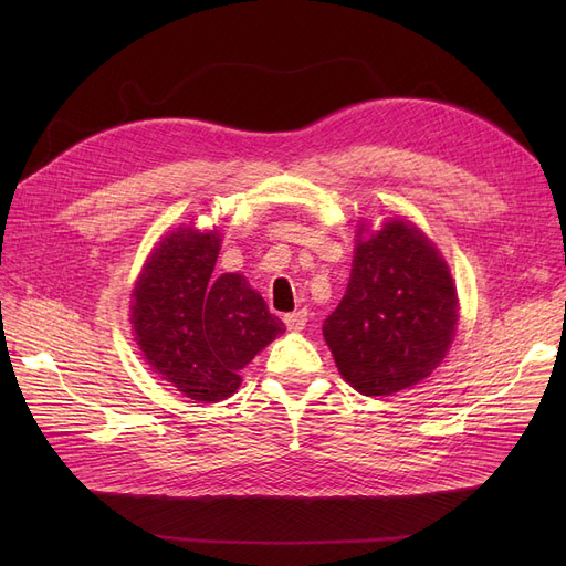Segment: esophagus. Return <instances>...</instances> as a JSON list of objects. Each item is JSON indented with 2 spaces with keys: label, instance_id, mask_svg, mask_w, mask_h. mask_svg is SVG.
Wrapping results in <instances>:
<instances>
[{
  "label": "esophagus",
  "instance_id": "obj_1",
  "mask_svg": "<svg viewBox=\"0 0 566 566\" xmlns=\"http://www.w3.org/2000/svg\"><path fill=\"white\" fill-rule=\"evenodd\" d=\"M283 321H285V325H287V331L300 333V331H304V325H306V312H293V314H285V316H283Z\"/></svg>",
  "mask_w": 566,
  "mask_h": 566
}]
</instances>
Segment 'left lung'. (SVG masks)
<instances>
[{
    "label": "left lung",
    "instance_id": "8db88e82",
    "mask_svg": "<svg viewBox=\"0 0 566 566\" xmlns=\"http://www.w3.org/2000/svg\"><path fill=\"white\" fill-rule=\"evenodd\" d=\"M358 227L347 293L323 337L342 378L366 397H389L424 380L447 356L458 325L449 264L418 227L389 219Z\"/></svg>",
    "mask_w": 566,
    "mask_h": 566
}]
</instances>
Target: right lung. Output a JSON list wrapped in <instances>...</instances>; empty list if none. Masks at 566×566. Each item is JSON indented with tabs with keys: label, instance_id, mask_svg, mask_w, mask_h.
<instances>
[{
	"label": "right lung",
	"instance_id": "right-lung-1",
	"mask_svg": "<svg viewBox=\"0 0 566 566\" xmlns=\"http://www.w3.org/2000/svg\"><path fill=\"white\" fill-rule=\"evenodd\" d=\"M219 233L181 227L150 252L132 293V328L150 370L184 397L229 399L254 354L285 333L241 273L214 279Z\"/></svg>",
	"mask_w": 566,
	"mask_h": 566
}]
</instances>
